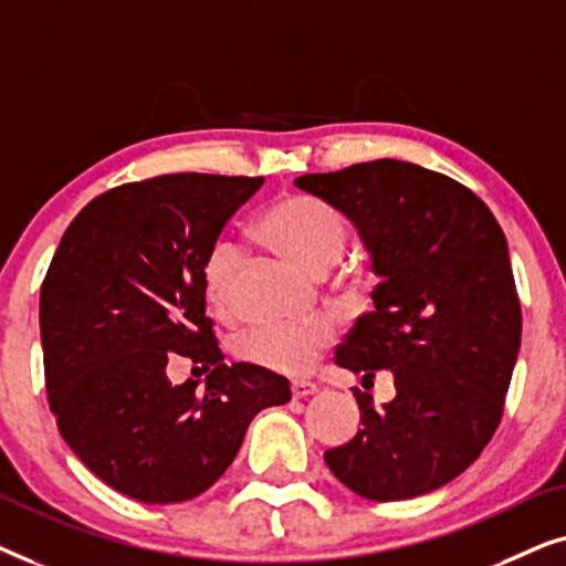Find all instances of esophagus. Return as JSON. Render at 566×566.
I'll list each match as a JSON object with an SVG mask.
<instances>
[{
    "mask_svg": "<svg viewBox=\"0 0 566 566\" xmlns=\"http://www.w3.org/2000/svg\"><path fill=\"white\" fill-rule=\"evenodd\" d=\"M291 391H293V399H306V397H312V394L319 391V386H316L314 381H293Z\"/></svg>",
    "mask_w": 566,
    "mask_h": 566,
    "instance_id": "esophagus-1",
    "label": "esophagus"
}]
</instances>
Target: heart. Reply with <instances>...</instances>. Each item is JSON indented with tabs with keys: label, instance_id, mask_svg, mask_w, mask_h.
<instances>
[{
	"label": "heart",
	"instance_id": "heart-1",
	"mask_svg": "<svg viewBox=\"0 0 566 566\" xmlns=\"http://www.w3.org/2000/svg\"><path fill=\"white\" fill-rule=\"evenodd\" d=\"M260 231L285 258L308 273H324L343 258L347 244V223L337 208L314 196H285L275 200L260 219ZM239 250L229 239H216L208 247L200 281L208 304L216 314L231 316L237 308ZM332 324L327 319L270 322L242 332L234 353L247 363L283 376H301L314 368L327 350Z\"/></svg>",
	"mask_w": 566,
	"mask_h": 566
}]
</instances>
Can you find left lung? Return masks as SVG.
Here are the masks:
<instances>
[{
	"label": "left lung",
	"instance_id": "left-lung-1",
	"mask_svg": "<svg viewBox=\"0 0 566 566\" xmlns=\"http://www.w3.org/2000/svg\"><path fill=\"white\" fill-rule=\"evenodd\" d=\"M296 185L355 223L381 277L335 363L370 386L391 370L397 389L381 409L353 389L360 430L324 461L366 500L420 497L463 474L502 420L523 324L505 234L484 200L412 161Z\"/></svg>",
	"mask_w": 566,
	"mask_h": 566
}]
</instances>
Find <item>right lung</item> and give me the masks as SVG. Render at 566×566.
Segmentation results:
<instances>
[{
    "label": "right lung",
    "mask_w": 566,
    "mask_h": 566,
    "mask_svg": "<svg viewBox=\"0 0 566 566\" xmlns=\"http://www.w3.org/2000/svg\"><path fill=\"white\" fill-rule=\"evenodd\" d=\"M262 177L161 175L90 200L41 289L45 391L59 432L115 492L149 505L203 494L252 417L291 399L289 378L227 366L200 265ZM177 354L209 370L175 387Z\"/></svg>",
    "instance_id": "obj_1"
}]
</instances>
